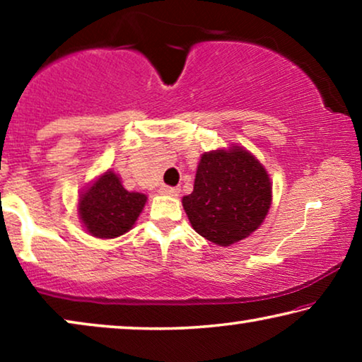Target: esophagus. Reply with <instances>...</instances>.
I'll return each mask as SVG.
<instances>
[{
  "instance_id": "34e87169",
  "label": "esophagus",
  "mask_w": 362,
  "mask_h": 362,
  "mask_svg": "<svg viewBox=\"0 0 362 362\" xmlns=\"http://www.w3.org/2000/svg\"><path fill=\"white\" fill-rule=\"evenodd\" d=\"M160 194L176 197L177 194H180V189H177V187H171V186H161L160 187Z\"/></svg>"
}]
</instances>
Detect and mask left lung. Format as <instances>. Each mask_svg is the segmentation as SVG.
Wrapping results in <instances>:
<instances>
[{
	"instance_id": "left-lung-1",
	"label": "left lung",
	"mask_w": 362,
	"mask_h": 362,
	"mask_svg": "<svg viewBox=\"0 0 362 362\" xmlns=\"http://www.w3.org/2000/svg\"><path fill=\"white\" fill-rule=\"evenodd\" d=\"M270 206L269 173L250 151L237 145L201 155L194 189L182 197L192 229L221 247L237 244L259 229Z\"/></svg>"
}]
</instances>
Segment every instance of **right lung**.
<instances>
[{"label":"right lung","mask_w":362,"mask_h":362,"mask_svg":"<svg viewBox=\"0 0 362 362\" xmlns=\"http://www.w3.org/2000/svg\"><path fill=\"white\" fill-rule=\"evenodd\" d=\"M146 201V194L127 191L120 176L107 170L78 194V219L92 237L115 239L135 226Z\"/></svg>","instance_id":"right-lung-1"}]
</instances>
